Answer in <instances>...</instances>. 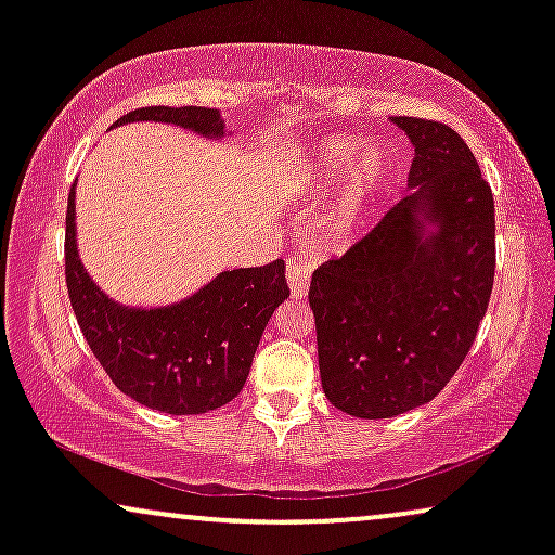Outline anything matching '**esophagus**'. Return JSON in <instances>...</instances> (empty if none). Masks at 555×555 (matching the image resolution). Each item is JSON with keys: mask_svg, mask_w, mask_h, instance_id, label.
I'll return each instance as SVG.
<instances>
[{"mask_svg": "<svg viewBox=\"0 0 555 555\" xmlns=\"http://www.w3.org/2000/svg\"><path fill=\"white\" fill-rule=\"evenodd\" d=\"M310 273H313V263L302 256L286 258V284H289V292L295 299H302L308 295L310 286Z\"/></svg>", "mask_w": 555, "mask_h": 555, "instance_id": "obj_1", "label": "esophagus"}]
</instances>
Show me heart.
Wrapping results in <instances>:
<instances>
[{"mask_svg": "<svg viewBox=\"0 0 555 555\" xmlns=\"http://www.w3.org/2000/svg\"><path fill=\"white\" fill-rule=\"evenodd\" d=\"M354 156V145L347 143V140H336L326 149L323 154V167L328 171H341L352 164ZM388 175V158L386 151L378 149V145H367V149L360 151V156L354 158L352 169H349L347 182H344L341 193H339V203H336V211H339V219L349 221L354 219L365 203L384 188Z\"/></svg>", "mask_w": 555, "mask_h": 555, "instance_id": "1", "label": "heart"}]
</instances>
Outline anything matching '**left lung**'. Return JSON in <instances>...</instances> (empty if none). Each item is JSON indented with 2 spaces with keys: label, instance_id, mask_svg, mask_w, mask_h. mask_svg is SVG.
<instances>
[{
  "label": "left lung",
  "instance_id": "8db88e82",
  "mask_svg": "<svg viewBox=\"0 0 555 555\" xmlns=\"http://www.w3.org/2000/svg\"><path fill=\"white\" fill-rule=\"evenodd\" d=\"M391 122L415 145L410 193L308 292L323 391L365 420L404 415L454 378L495 276L493 193L469 145L433 119Z\"/></svg>",
  "mask_w": 555,
  "mask_h": 555
}]
</instances>
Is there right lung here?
<instances>
[{"label":"right lung","instance_id":"obj_1","mask_svg":"<svg viewBox=\"0 0 555 555\" xmlns=\"http://www.w3.org/2000/svg\"><path fill=\"white\" fill-rule=\"evenodd\" d=\"M154 119L224 135L219 112L206 106H143L117 125ZM65 279L78 326L112 384L151 410L203 415L245 386L260 336L289 295L284 260L224 271L197 295L158 310L114 305L88 279L75 247V190L67 197Z\"/></svg>","mask_w":555,"mask_h":555}]
</instances>
